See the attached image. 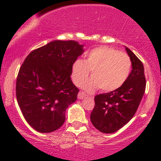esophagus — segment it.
<instances>
[{"instance_id": "esophagus-1", "label": "esophagus", "mask_w": 161, "mask_h": 161, "mask_svg": "<svg viewBox=\"0 0 161 161\" xmlns=\"http://www.w3.org/2000/svg\"><path fill=\"white\" fill-rule=\"evenodd\" d=\"M86 95L84 93V92H79V94H78V98L80 99V100H82V99L84 98V97H86Z\"/></svg>"}]
</instances>
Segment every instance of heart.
I'll return each instance as SVG.
<instances>
[{"instance_id": "obj_1", "label": "heart", "mask_w": 161, "mask_h": 161, "mask_svg": "<svg viewBox=\"0 0 161 161\" xmlns=\"http://www.w3.org/2000/svg\"><path fill=\"white\" fill-rule=\"evenodd\" d=\"M130 70L131 60L128 55L113 47L101 46L90 51L85 60H75L71 77L75 86H80L92 71V78L84 83L83 88L88 92L99 88L103 92H112L124 84Z\"/></svg>"}]
</instances>
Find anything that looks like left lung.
<instances>
[{
  "instance_id": "8db88e82",
  "label": "left lung",
  "mask_w": 161,
  "mask_h": 161,
  "mask_svg": "<svg viewBox=\"0 0 161 161\" xmlns=\"http://www.w3.org/2000/svg\"><path fill=\"white\" fill-rule=\"evenodd\" d=\"M132 62V71L120 88L95 97L92 123L103 133H113L133 117L145 91L146 80L141 60L125 47Z\"/></svg>"
}]
</instances>
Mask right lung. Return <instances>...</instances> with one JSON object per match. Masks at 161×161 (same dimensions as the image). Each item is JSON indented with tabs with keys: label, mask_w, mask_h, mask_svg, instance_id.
Instances as JSON below:
<instances>
[{
	"label": "right lung",
	"mask_w": 161,
	"mask_h": 161,
	"mask_svg": "<svg viewBox=\"0 0 161 161\" xmlns=\"http://www.w3.org/2000/svg\"><path fill=\"white\" fill-rule=\"evenodd\" d=\"M75 41L55 40L28 55L16 79V94L22 114L42 133L62 126L65 112L77 99L72 66L85 50Z\"/></svg>",
	"instance_id": "obj_1"
}]
</instances>
